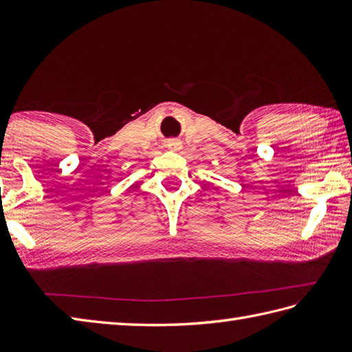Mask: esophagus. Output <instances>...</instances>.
Masks as SVG:
<instances>
[{
	"label": "esophagus",
	"instance_id": "1",
	"mask_svg": "<svg viewBox=\"0 0 352 352\" xmlns=\"http://www.w3.org/2000/svg\"><path fill=\"white\" fill-rule=\"evenodd\" d=\"M166 146H168L169 149H174V151H178V149L182 148V144H180V142H178V140H175V139H170V140H168Z\"/></svg>",
	"mask_w": 352,
	"mask_h": 352
}]
</instances>
